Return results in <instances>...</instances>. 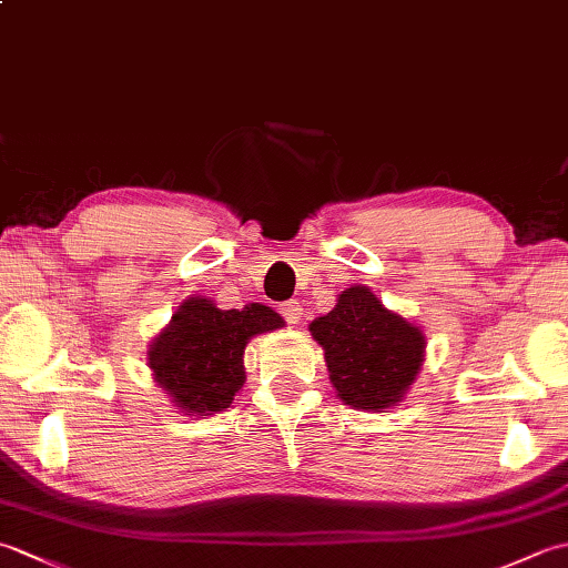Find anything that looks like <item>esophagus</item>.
<instances>
[{
  "label": "esophagus",
  "instance_id": "esophagus-1",
  "mask_svg": "<svg viewBox=\"0 0 568 568\" xmlns=\"http://www.w3.org/2000/svg\"><path fill=\"white\" fill-rule=\"evenodd\" d=\"M303 305L297 303V300H287V303H283L281 305V315L291 322V324H297L300 322V317H303Z\"/></svg>",
  "mask_w": 568,
  "mask_h": 568
}]
</instances>
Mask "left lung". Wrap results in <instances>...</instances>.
Returning a JSON list of instances; mask_svg holds the SVG:
<instances>
[{
    "label": "left lung",
    "mask_w": 568,
    "mask_h": 568,
    "mask_svg": "<svg viewBox=\"0 0 568 568\" xmlns=\"http://www.w3.org/2000/svg\"><path fill=\"white\" fill-rule=\"evenodd\" d=\"M310 334L324 348L336 395L356 409L381 413L400 403L425 361L422 329L383 307L366 285L346 287Z\"/></svg>",
    "instance_id": "obj_1"
}]
</instances>
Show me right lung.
<instances>
[{
  "mask_svg": "<svg viewBox=\"0 0 568 568\" xmlns=\"http://www.w3.org/2000/svg\"><path fill=\"white\" fill-rule=\"evenodd\" d=\"M281 327L283 317L261 303L220 310L210 297H187L151 342L149 368L185 415L222 413L246 381L244 348L251 336Z\"/></svg>",
  "mask_w": 568,
  "mask_h": 568,
  "instance_id": "obj_1",
  "label": "right lung"
}]
</instances>
